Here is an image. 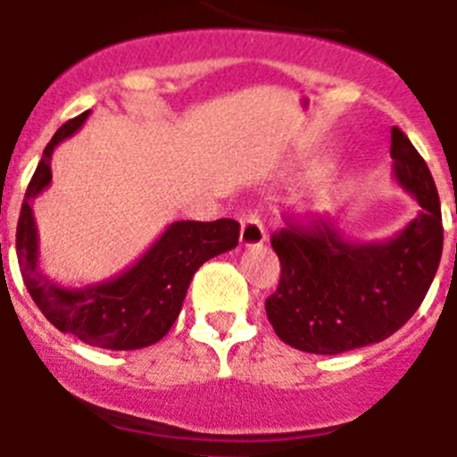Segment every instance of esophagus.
Wrapping results in <instances>:
<instances>
[{"mask_svg":"<svg viewBox=\"0 0 457 457\" xmlns=\"http://www.w3.org/2000/svg\"><path fill=\"white\" fill-rule=\"evenodd\" d=\"M267 240L264 226L255 212H246L240 220V245L242 246H260Z\"/></svg>","mask_w":457,"mask_h":457,"instance_id":"34e87169","label":"esophagus"}]
</instances>
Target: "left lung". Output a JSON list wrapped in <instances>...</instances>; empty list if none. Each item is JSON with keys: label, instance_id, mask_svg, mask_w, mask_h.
Masks as SVG:
<instances>
[{"label": "left lung", "instance_id": "8db88e82", "mask_svg": "<svg viewBox=\"0 0 457 457\" xmlns=\"http://www.w3.org/2000/svg\"><path fill=\"white\" fill-rule=\"evenodd\" d=\"M397 184L420 204L403 231L356 242L334 220L287 221L271 236L278 289L264 303L280 341L310 354H341L388 338L417 312L442 258L440 197L427 161L390 129Z\"/></svg>", "mask_w": 457, "mask_h": 457}]
</instances>
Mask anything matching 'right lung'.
Instances as JSON below:
<instances>
[{
    "label": "right lung",
    "instance_id": "add662e5",
    "mask_svg": "<svg viewBox=\"0 0 457 457\" xmlns=\"http://www.w3.org/2000/svg\"><path fill=\"white\" fill-rule=\"evenodd\" d=\"M87 116L89 112H82L67 120L42 152L17 221V260L30 298L60 332L103 350H138L170 332L195 271L206 260L236 249L240 224L236 220L172 221L132 267L110 280L62 287L46 278L40 271L37 224L30 204L49 188L54 150L82 128Z\"/></svg>",
    "mask_w": 457,
    "mask_h": 457
}]
</instances>
